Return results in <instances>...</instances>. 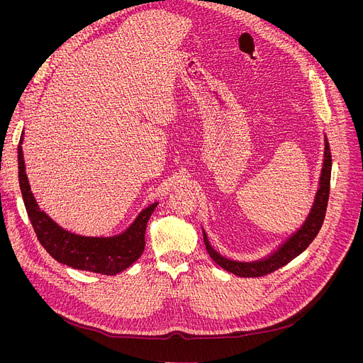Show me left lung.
<instances>
[{"mask_svg": "<svg viewBox=\"0 0 363 363\" xmlns=\"http://www.w3.org/2000/svg\"><path fill=\"white\" fill-rule=\"evenodd\" d=\"M331 166H333L331 150H330L328 141L325 140V157H323V167H322V174H320L319 189L316 193L315 204L312 207L311 215L306 219V222H304V225L301 226V230H298L287 242L282 244V247H279V250L275 252L272 256H269L264 260H260V262H253V263H241V262L228 260L226 257H222L218 252H215L212 249V245L208 244L207 237L204 234V244H206V249H207L208 255H211V257L225 271L235 274L238 277H244V278L264 277V275L272 274L274 271L282 268V266H285L289 262H291L301 252L308 249L309 244L318 235L320 226L323 223V219H325L328 197H330Z\"/></svg>", "mask_w": 363, "mask_h": 363, "instance_id": "obj_1", "label": "left lung"}]
</instances>
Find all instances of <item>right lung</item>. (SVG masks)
Masks as SVG:
<instances>
[{"label": "right lung", "instance_id": "1", "mask_svg": "<svg viewBox=\"0 0 363 363\" xmlns=\"http://www.w3.org/2000/svg\"><path fill=\"white\" fill-rule=\"evenodd\" d=\"M17 155L18 184H21L28 216L38 240L57 262L72 266L74 269L116 275L138 260L144 252L147 222L157 207V203L143 211L129 230L119 237L91 238L74 235L65 231L38 207L25 172L22 145H18Z\"/></svg>", "mask_w": 363, "mask_h": 363}]
</instances>
